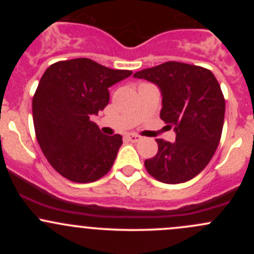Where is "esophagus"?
Returning <instances> with one entry per match:
<instances>
[{"mask_svg": "<svg viewBox=\"0 0 254 254\" xmlns=\"http://www.w3.org/2000/svg\"><path fill=\"white\" fill-rule=\"evenodd\" d=\"M127 139L131 142H139V141H141L142 137L137 134H127Z\"/></svg>", "mask_w": 254, "mask_h": 254, "instance_id": "esophagus-1", "label": "esophagus"}]
</instances>
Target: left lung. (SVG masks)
<instances>
[{
  "label": "left lung",
  "mask_w": 254,
  "mask_h": 254,
  "mask_svg": "<svg viewBox=\"0 0 254 254\" xmlns=\"http://www.w3.org/2000/svg\"><path fill=\"white\" fill-rule=\"evenodd\" d=\"M160 88V117L175 127L176 141L157 139L155 157L145 161L153 178L184 183L198 176L214 156L225 117V98L214 73L200 66L168 61L134 73Z\"/></svg>",
  "instance_id": "1"
}]
</instances>
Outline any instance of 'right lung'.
Masks as SVG:
<instances>
[{"mask_svg":"<svg viewBox=\"0 0 254 254\" xmlns=\"http://www.w3.org/2000/svg\"><path fill=\"white\" fill-rule=\"evenodd\" d=\"M131 73L79 58L53 64L40 78L33 97L35 135L49 163L68 181L89 183L112 168L122 135L102 134L89 118L109 103V87Z\"/></svg>","mask_w":254,"mask_h":254,"instance_id":"1","label":"right lung"}]
</instances>
